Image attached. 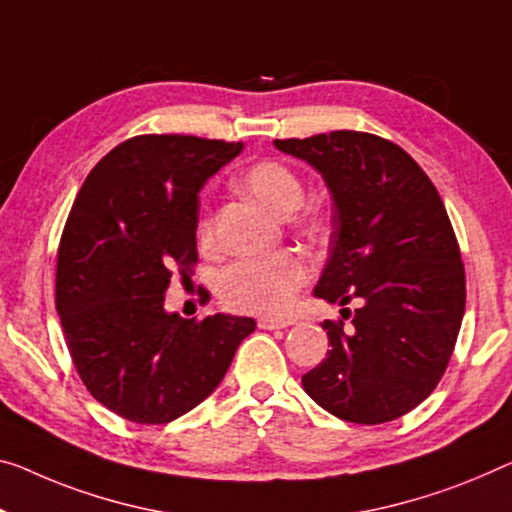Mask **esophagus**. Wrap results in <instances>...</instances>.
I'll return each instance as SVG.
<instances>
[{
	"mask_svg": "<svg viewBox=\"0 0 512 512\" xmlns=\"http://www.w3.org/2000/svg\"><path fill=\"white\" fill-rule=\"evenodd\" d=\"M288 325H293L290 318H258V327L261 329H286Z\"/></svg>",
	"mask_w": 512,
	"mask_h": 512,
	"instance_id": "1",
	"label": "esophagus"
}]
</instances>
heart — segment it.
Masks as SVG:
<instances>
[{
  "label": "heart",
  "mask_w": 512,
  "mask_h": 512,
  "mask_svg": "<svg viewBox=\"0 0 512 512\" xmlns=\"http://www.w3.org/2000/svg\"><path fill=\"white\" fill-rule=\"evenodd\" d=\"M240 187L279 217H290L304 201L300 176L277 160L251 164L240 176ZM306 229L320 231V222L309 219ZM196 238L201 247L215 245V226L210 215L199 217ZM306 279H309V265L304 258L295 251H279L272 256L240 258L224 267L217 279V293L233 311L279 316L290 309Z\"/></svg>",
  "instance_id": "obj_1"
}]
</instances>
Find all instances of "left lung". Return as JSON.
<instances>
[{"label":"left lung","mask_w":512,"mask_h":512,"mask_svg":"<svg viewBox=\"0 0 512 512\" xmlns=\"http://www.w3.org/2000/svg\"><path fill=\"white\" fill-rule=\"evenodd\" d=\"M309 162L334 201L332 249L313 295L345 306L325 320L327 357L304 391L350 423H387L423 403L448 366L465 316V265L451 219L419 164L389 139L336 130L274 139Z\"/></svg>","instance_id":"8db88e82"}]
</instances>
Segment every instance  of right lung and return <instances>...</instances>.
Here are the masks:
<instances>
[{"label":"right lung","mask_w":512,"mask_h":512,"mask_svg":"<svg viewBox=\"0 0 512 512\" xmlns=\"http://www.w3.org/2000/svg\"><path fill=\"white\" fill-rule=\"evenodd\" d=\"M242 144L139 135L109 151L70 208L57 256V311L84 387L123 419L160 426L194 410L254 318L164 311L174 272L190 279L199 192Z\"/></svg>","instance_id":"obj_1"}]
</instances>
